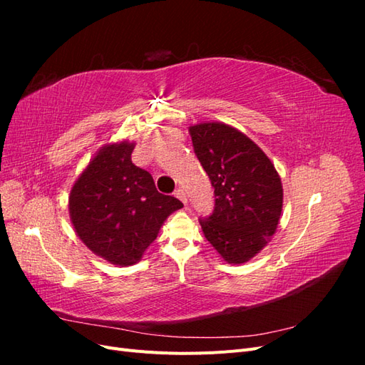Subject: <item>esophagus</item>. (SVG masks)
Here are the masks:
<instances>
[{
	"mask_svg": "<svg viewBox=\"0 0 365 365\" xmlns=\"http://www.w3.org/2000/svg\"><path fill=\"white\" fill-rule=\"evenodd\" d=\"M175 196L178 197V200H180L184 205H187V195H185V192H184L182 189H178V190H176V192H175Z\"/></svg>",
	"mask_w": 365,
	"mask_h": 365,
	"instance_id": "34e87169",
	"label": "esophagus"
}]
</instances>
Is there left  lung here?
<instances>
[{
	"label": "left lung",
	"instance_id": "obj_1",
	"mask_svg": "<svg viewBox=\"0 0 365 365\" xmlns=\"http://www.w3.org/2000/svg\"><path fill=\"white\" fill-rule=\"evenodd\" d=\"M193 149L215 187V210L200 224L225 262L251 260L277 230L282 180L264 152L236 128L207 121L189 128Z\"/></svg>",
	"mask_w": 365,
	"mask_h": 365
}]
</instances>
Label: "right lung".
Returning <instances> with one entry per match:
<instances>
[{
  "label": "right lung",
  "mask_w": 365,
  "mask_h": 365,
  "mask_svg": "<svg viewBox=\"0 0 365 365\" xmlns=\"http://www.w3.org/2000/svg\"><path fill=\"white\" fill-rule=\"evenodd\" d=\"M135 143L105 145L73 184L68 197L76 235L96 256L118 267L137 263L164 220L182 202L157 190L132 163Z\"/></svg>",
  "instance_id": "add662e5"
}]
</instances>
